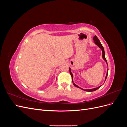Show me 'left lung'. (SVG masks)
<instances>
[{"label":"left lung","instance_id":"left-lung-1","mask_svg":"<svg viewBox=\"0 0 127 127\" xmlns=\"http://www.w3.org/2000/svg\"><path fill=\"white\" fill-rule=\"evenodd\" d=\"M93 40L94 41V43H95V44L97 45L98 46V47L102 50V58H103V60H104V61H105V62H106V64H107V61H106V60L105 56L104 49V48H103V45H102V44L101 43V42H100V41H99V39L97 38V37L96 36V35H95V36L93 37ZM108 70H109V69H107V72H106V76H105V77L104 82H105L107 76V74H108ZM69 72H70V74L71 76V77H72V81L73 84H74V85L75 86H76V87H78V88H80V89H82V90H84V91H87V92H93V91H96V90H97V89H98L99 88H100V87L102 86V85H101V86H98V87H97L94 88H92V89H83L82 88L80 87H79L78 86L76 85V84L74 83V82H73V75H72V72H71V69H70V68H69Z\"/></svg>","mask_w":127,"mask_h":127}]
</instances>
